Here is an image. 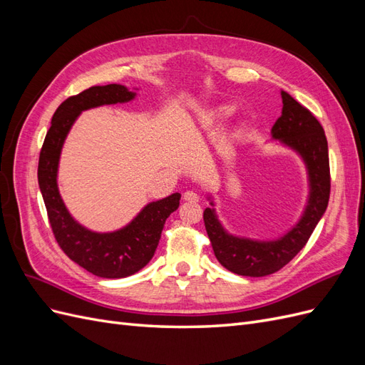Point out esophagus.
<instances>
[{"label": "esophagus", "instance_id": "1", "mask_svg": "<svg viewBox=\"0 0 365 365\" xmlns=\"http://www.w3.org/2000/svg\"><path fill=\"white\" fill-rule=\"evenodd\" d=\"M184 201H187V202H200V195H197L193 190L185 192L184 193Z\"/></svg>", "mask_w": 365, "mask_h": 365}]
</instances>
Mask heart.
Here are the masks:
<instances>
[{
    "instance_id": "1",
    "label": "heart",
    "mask_w": 365,
    "mask_h": 365,
    "mask_svg": "<svg viewBox=\"0 0 365 365\" xmlns=\"http://www.w3.org/2000/svg\"><path fill=\"white\" fill-rule=\"evenodd\" d=\"M231 108H228V106H222V108H219L217 109V117L219 118H228L230 115H231Z\"/></svg>"
}]
</instances>
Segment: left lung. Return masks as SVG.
Returning <instances> with one entry per match:
<instances>
[{"label": "left lung", "instance_id": "8db88e82", "mask_svg": "<svg viewBox=\"0 0 365 365\" xmlns=\"http://www.w3.org/2000/svg\"><path fill=\"white\" fill-rule=\"evenodd\" d=\"M282 115L271 129V140L292 150L302 160L307 178V197L297 222L274 239H256L230 233L219 219L212 192L204 210V224L215 256L228 271L245 277H264L289 263L311 237L326 213L330 193L329 149L318 120L282 90Z\"/></svg>", "mask_w": 365, "mask_h": 365}]
</instances>
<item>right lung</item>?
I'll list each match as a JSON object with an SVG mask.
<instances>
[{
    "instance_id": "add662e5",
    "label": "right lung",
    "mask_w": 365,
    "mask_h": 365,
    "mask_svg": "<svg viewBox=\"0 0 365 365\" xmlns=\"http://www.w3.org/2000/svg\"><path fill=\"white\" fill-rule=\"evenodd\" d=\"M138 88L120 83L91 86L67 98L54 113L39 155L38 182L58 244L79 267L103 279H123L150 262L168 219L180 207V193L148 202L126 225L114 231H94L82 225L65 205L59 185V161L73 125L88 109L128 103Z\"/></svg>"
}]
</instances>
